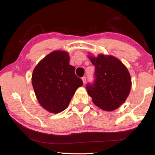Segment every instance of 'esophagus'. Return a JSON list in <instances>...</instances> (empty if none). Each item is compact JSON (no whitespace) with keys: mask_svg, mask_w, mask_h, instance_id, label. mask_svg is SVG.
I'll list each match as a JSON object with an SVG mask.
<instances>
[{"mask_svg":"<svg viewBox=\"0 0 155 155\" xmlns=\"http://www.w3.org/2000/svg\"><path fill=\"white\" fill-rule=\"evenodd\" d=\"M82 81H83L84 85H85V83H86V78L85 77L82 78Z\"/></svg>","mask_w":155,"mask_h":155,"instance_id":"1","label":"esophagus"}]
</instances>
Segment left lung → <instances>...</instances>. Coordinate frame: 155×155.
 Masks as SVG:
<instances>
[{
    "mask_svg": "<svg viewBox=\"0 0 155 155\" xmlns=\"http://www.w3.org/2000/svg\"><path fill=\"white\" fill-rule=\"evenodd\" d=\"M95 66V81L87 85V94L95 106L112 111L125 102L130 93L131 79L126 66L112 55H88Z\"/></svg>",
    "mask_w": 155,
    "mask_h": 155,
    "instance_id": "left-lung-1",
    "label": "left lung"
}]
</instances>
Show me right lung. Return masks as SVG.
Segmentation results:
<instances>
[{
	"label": "right lung",
	"mask_w": 155,
	"mask_h": 155,
	"mask_svg": "<svg viewBox=\"0 0 155 155\" xmlns=\"http://www.w3.org/2000/svg\"><path fill=\"white\" fill-rule=\"evenodd\" d=\"M68 52L54 51L36 66L32 86L38 102L51 113H60L68 106L77 89L83 85L69 64Z\"/></svg>",
	"instance_id": "add662e5"
}]
</instances>
